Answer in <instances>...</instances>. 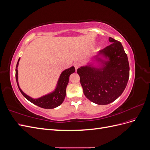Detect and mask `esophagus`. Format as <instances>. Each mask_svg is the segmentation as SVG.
I'll list each match as a JSON object with an SVG mask.
<instances>
[{
	"label": "esophagus",
	"mask_w": 150,
	"mask_h": 150,
	"mask_svg": "<svg viewBox=\"0 0 150 150\" xmlns=\"http://www.w3.org/2000/svg\"><path fill=\"white\" fill-rule=\"evenodd\" d=\"M74 67H75L76 70H77V69H78V68L80 67V64H79V62H76V63H74Z\"/></svg>",
	"instance_id": "esophagus-1"
}]
</instances>
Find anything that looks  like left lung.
<instances>
[{
    "label": "left lung",
    "mask_w": 150,
    "mask_h": 150,
    "mask_svg": "<svg viewBox=\"0 0 150 150\" xmlns=\"http://www.w3.org/2000/svg\"><path fill=\"white\" fill-rule=\"evenodd\" d=\"M112 42L99 51L98 54L108 58L102 61L103 67H81L77 70L85 96L99 105L108 104L120 97L124 91L129 77L128 56L120 42L109 38ZM96 56L95 57H97Z\"/></svg>",
    "instance_id": "obj_1"
}]
</instances>
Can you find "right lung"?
<instances>
[{"instance_id":"obj_1","label":"right lung","mask_w":150,"mask_h":150,"mask_svg":"<svg viewBox=\"0 0 150 150\" xmlns=\"http://www.w3.org/2000/svg\"><path fill=\"white\" fill-rule=\"evenodd\" d=\"M20 58L18 60V62L16 65V79L17 81V84L18 86L21 93L23 96L29 100L32 103L37 105L40 108L44 109H53L59 106L64 101V98L66 97V87L68 83H69V78L71 74L74 73L75 72V68L74 66L71 67L69 69H67L63 71L58 80L57 87L56 89L51 93L45 95L44 96L40 97L38 99H33L30 96L25 94L21 89L19 83H18V71L17 67L19 65V62Z\"/></svg>"}]
</instances>
